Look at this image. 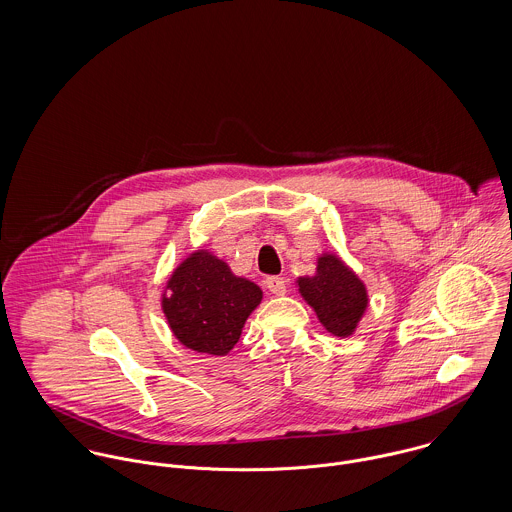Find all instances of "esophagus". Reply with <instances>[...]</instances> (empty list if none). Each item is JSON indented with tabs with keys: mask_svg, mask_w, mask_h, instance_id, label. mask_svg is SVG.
I'll return each instance as SVG.
<instances>
[{
	"mask_svg": "<svg viewBox=\"0 0 512 512\" xmlns=\"http://www.w3.org/2000/svg\"><path fill=\"white\" fill-rule=\"evenodd\" d=\"M266 286L274 295H284L286 293V280L280 278V276H270L266 280Z\"/></svg>",
	"mask_w": 512,
	"mask_h": 512,
	"instance_id": "esophagus-1",
	"label": "esophagus"
}]
</instances>
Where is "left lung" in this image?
<instances>
[{"label":"left lung","mask_w":512,"mask_h":512,"mask_svg":"<svg viewBox=\"0 0 512 512\" xmlns=\"http://www.w3.org/2000/svg\"><path fill=\"white\" fill-rule=\"evenodd\" d=\"M301 297L335 337H351L365 315L368 293L361 278L337 256L321 254L315 276L297 278Z\"/></svg>","instance_id":"left-lung-1"}]
</instances>
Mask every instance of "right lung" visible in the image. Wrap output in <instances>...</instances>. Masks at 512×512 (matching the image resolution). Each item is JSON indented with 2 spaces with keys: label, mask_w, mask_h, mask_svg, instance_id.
I'll return each instance as SVG.
<instances>
[{
  "label": "right lung",
  "mask_w": 512,
  "mask_h": 512,
  "mask_svg": "<svg viewBox=\"0 0 512 512\" xmlns=\"http://www.w3.org/2000/svg\"><path fill=\"white\" fill-rule=\"evenodd\" d=\"M262 290L232 274L209 250H195L171 274L161 307L169 329L191 351L226 355L240 339Z\"/></svg>",
  "instance_id": "add662e5"
}]
</instances>
